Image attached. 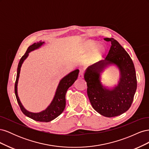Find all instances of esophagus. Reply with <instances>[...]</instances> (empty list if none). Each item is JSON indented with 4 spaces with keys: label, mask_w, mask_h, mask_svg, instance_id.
Returning a JSON list of instances; mask_svg holds the SVG:
<instances>
[{
    "label": "esophagus",
    "mask_w": 149,
    "mask_h": 149,
    "mask_svg": "<svg viewBox=\"0 0 149 149\" xmlns=\"http://www.w3.org/2000/svg\"><path fill=\"white\" fill-rule=\"evenodd\" d=\"M84 77V71L83 70H80L79 73V78H83Z\"/></svg>",
    "instance_id": "obj_1"
}]
</instances>
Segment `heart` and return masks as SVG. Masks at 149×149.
I'll return each mask as SVG.
<instances>
[{"mask_svg": "<svg viewBox=\"0 0 149 149\" xmlns=\"http://www.w3.org/2000/svg\"><path fill=\"white\" fill-rule=\"evenodd\" d=\"M86 49L88 52H92L95 49L94 52L93 56L94 58L98 57L104 52V47L102 45H98V44L94 42L90 41L86 44Z\"/></svg>", "mask_w": 149, "mask_h": 149, "instance_id": "1", "label": "heart"}]
</instances>
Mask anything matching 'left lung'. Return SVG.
<instances>
[{"label": "left lung", "instance_id": "1", "mask_svg": "<svg viewBox=\"0 0 149 149\" xmlns=\"http://www.w3.org/2000/svg\"><path fill=\"white\" fill-rule=\"evenodd\" d=\"M111 46L105 60L90 66L86 70L84 79L87 94L94 109L107 118L118 116L127 111L132 103L137 89V78L133 61L119 43L113 38H105ZM116 64L120 71L118 84L112 89L104 87L100 74L106 67Z\"/></svg>", "mask_w": 149, "mask_h": 149}]
</instances>
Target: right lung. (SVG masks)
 I'll use <instances>...</instances> for the list:
<instances>
[{
  "label": "right lung",
  "mask_w": 149,
  "mask_h": 149,
  "mask_svg": "<svg viewBox=\"0 0 149 149\" xmlns=\"http://www.w3.org/2000/svg\"><path fill=\"white\" fill-rule=\"evenodd\" d=\"M43 43V42H42L40 41V42L35 43L33 45H31L26 49L24 55L21 58L17 68V78L15 83V94L18 104H19L20 107V109L25 116L36 121L47 123V122H49L56 118L64 111L66 106V93L67 92L68 89L71 86L73 85L76 79H77L79 73V70H75L74 71L71 72L70 73H69L68 75L65 76L63 78L61 79L59 83V84L58 86V88L56 89L55 96H54L53 101L45 110L40 112H38V113H33V112H31L26 111L24 107V106H22L17 94V84L19 78L20 68L24 61L29 56V53L40 48Z\"/></svg>",
  "instance_id": "right-lung-1"
}]
</instances>
